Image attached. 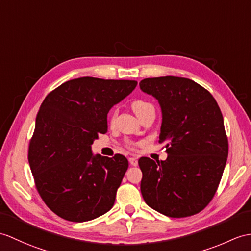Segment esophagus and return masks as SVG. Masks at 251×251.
Wrapping results in <instances>:
<instances>
[{"label": "esophagus", "instance_id": "34e87169", "mask_svg": "<svg viewBox=\"0 0 251 251\" xmlns=\"http://www.w3.org/2000/svg\"><path fill=\"white\" fill-rule=\"evenodd\" d=\"M129 164L131 166H138V159L135 158V157H130V158H129Z\"/></svg>", "mask_w": 251, "mask_h": 251}]
</instances>
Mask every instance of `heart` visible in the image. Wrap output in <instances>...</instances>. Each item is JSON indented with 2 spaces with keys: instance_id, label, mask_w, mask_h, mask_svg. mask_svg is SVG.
Wrapping results in <instances>:
<instances>
[{
  "instance_id": "heart-1",
  "label": "heart",
  "mask_w": 251,
  "mask_h": 251,
  "mask_svg": "<svg viewBox=\"0 0 251 251\" xmlns=\"http://www.w3.org/2000/svg\"><path fill=\"white\" fill-rule=\"evenodd\" d=\"M131 108L133 110V112H135L137 114V116L139 119H141L142 116L147 113L148 111H150V110L154 109V107L152 106V103H150L149 101H145V100H142V99H137V100L132 101L131 103ZM116 111H114L111 115V123H114L115 121V118H116ZM138 144H135V143H131V142H128L127 143V148L130 149V150H136Z\"/></svg>"
}]
</instances>
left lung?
<instances>
[{
    "label": "left lung",
    "mask_w": 251,
    "mask_h": 251,
    "mask_svg": "<svg viewBox=\"0 0 251 251\" xmlns=\"http://www.w3.org/2000/svg\"><path fill=\"white\" fill-rule=\"evenodd\" d=\"M141 90L158 99L162 111L159 143L168 158L139 159L145 203L166 216L183 218L212 201L228 158L223 113L206 89L187 78H147Z\"/></svg>",
    "instance_id": "8db88e82"
}]
</instances>
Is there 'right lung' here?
<instances>
[{"mask_svg":"<svg viewBox=\"0 0 251 251\" xmlns=\"http://www.w3.org/2000/svg\"><path fill=\"white\" fill-rule=\"evenodd\" d=\"M137 83L82 77L66 81L44 99L27 159L40 198L59 217L82 223L112 208L128 160L121 154L93 157L91 145L108 131L109 110Z\"/></svg>","mask_w":251,"mask_h":251,"instance_id":"right-lung-1","label":"right lung"}]
</instances>
